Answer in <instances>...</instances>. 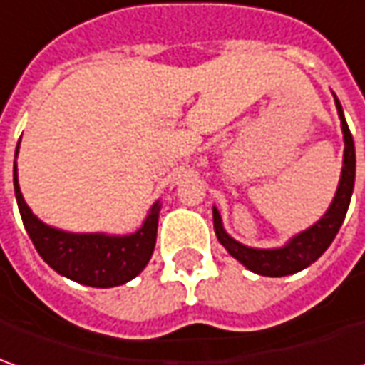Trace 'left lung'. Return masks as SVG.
<instances>
[{
	"label": "left lung",
	"mask_w": 365,
	"mask_h": 365,
	"mask_svg": "<svg viewBox=\"0 0 365 365\" xmlns=\"http://www.w3.org/2000/svg\"><path fill=\"white\" fill-rule=\"evenodd\" d=\"M334 101H336L341 133H344V160H341L338 190L334 193V200L328 205L326 214L322 215L318 222L294 234L286 244L277 245V247H252V245L237 242L225 232L222 214L214 205V230L220 244L224 245L227 254L235 257L242 266L257 276L284 277L306 269L328 250L344 224V217L348 214L349 202H351V193H354V182H356V148H354V138L349 133L348 121H346L341 103L336 98V93H334Z\"/></svg>",
	"instance_id": "obj_1"
}]
</instances>
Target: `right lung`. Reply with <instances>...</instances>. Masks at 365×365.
Instances as JSON below:
<instances>
[{"label": "right lung", "instance_id": "1", "mask_svg": "<svg viewBox=\"0 0 365 365\" xmlns=\"http://www.w3.org/2000/svg\"><path fill=\"white\" fill-rule=\"evenodd\" d=\"M14 163V190L19 214L26 225L27 235L36 245L37 254L43 257L47 266L56 269L59 276L89 287H115L140 276L151 259L158 220L162 212V202L151 203L143 224L131 234H106V232H66L61 227L46 224L37 217L24 200L17 180V153Z\"/></svg>", "mask_w": 365, "mask_h": 365}]
</instances>
